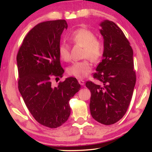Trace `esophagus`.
<instances>
[{
    "label": "esophagus",
    "mask_w": 152,
    "mask_h": 152,
    "mask_svg": "<svg viewBox=\"0 0 152 152\" xmlns=\"http://www.w3.org/2000/svg\"><path fill=\"white\" fill-rule=\"evenodd\" d=\"M84 80H82V79H79L78 80V82H79V84H80V85H82V86H83V85H84Z\"/></svg>",
    "instance_id": "34e87169"
}]
</instances>
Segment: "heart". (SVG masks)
<instances>
[{"label":"heart","instance_id":"obj_1","mask_svg":"<svg viewBox=\"0 0 152 152\" xmlns=\"http://www.w3.org/2000/svg\"><path fill=\"white\" fill-rule=\"evenodd\" d=\"M70 39L74 44L84 47L82 58H88L92 61H97L102 57L104 51L103 43L96 39V35L91 31L86 29H77L72 33ZM59 54L64 61H70V46L66 43H61L59 46ZM91 70V61L86 58L72 64L68 69V72L71 76L82 78L88 75Z\"/></svg>","mask_w":152,"mask_h":152}]
</instances>
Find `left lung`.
Instances as JSON below:
<instances>
[{
    "instance_id": "8db88e82",
    "label": "left lung",
    "mask_w": 152,
    "mask_h": 152,
    "mask_svg": "<svg viewBox=\"0 0 152 152\" xmlns=\"http://www.w3.org/2000/svg\"><path fill=\"white\" fill-rule=\"evenodd\" d=\"M100 26L104 51L93 77L101 84L88 81L86 86L91 92L92 117L99 123L109 125L117 123L127 112L136 75L133 50L122 30L109 20L102 21Z\"/></svg>"
}]
</instances>
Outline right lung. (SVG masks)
<instances>
[{
  "label": "right lung",
  "instance_id": "right-lung-1",
  "mask_svg": "<svg viewBox=\"0 0 152 152\" xmlns=\"http://www.w3.org/2000/svg\"><path fill=\"white\" fill-rule=\"evenodd\" d=\"M67 28L65 20L40 23L25 36L17 56L20 93L34 119L50 128L60 127L68 119L69 101L80 89L73 77L58 86L51 84L53 78L63 76L59 46Z\"/></svg>",
  "mask_w": 152,
  "mask_h": 152
}]
</instances>
